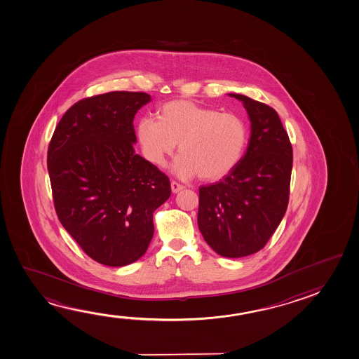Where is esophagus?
Instances as JSON below:
<instances>
[{"label":"esophagus","instance_id":"34e87169","mask_svg":"<svg viewBox=\"0 0 359 359\" xmlns=\"http://www.w3.org/2000/svg\"><path fill=\"white\" fill-rule=\"evenodd\" d=\"M182 189H184V187H182V184H179L177 182H171V191L172 193H179Z\"/></svg>","mask_w":359,"mask_h":359}]
</instances>
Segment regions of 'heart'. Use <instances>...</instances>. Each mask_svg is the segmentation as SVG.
Listing matches in <instances>:
<instances>
[{
	"instance_id": "b5f03b06",
	"label": "heart",
	"mask_w": 359,
	"mask_h": 359,
	"mask_svg": "<svg viewBox=\"0 0 359 359\" xmlns=\"http://www.w3.org/2000/svg\"><path fill=\"white\" fill-rule=\"evenodd\" d=\"M156 118H142L136 136L145 159L164 166L179 144L174 171L182 179L199 175L214 182L229 174L241 161L247 144V123L236 112H220L193 101L165 102Z\"/></svg>"
}]
</instances>
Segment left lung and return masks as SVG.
Masks as SVG:
<instances>
[{
	"instance_id": "obj_1",
	"label": "left lung",
	"mask_w": 359,
	"mask_h": 359,
	"mask_svg": "<svg viewBox=\"0 0 359 359\" xmlns=\"http://www.w3.org/2000/svg\"><path fill=\"white\" fill-rule=\"evenodd\" d=\"M252 123L247 153L222 180L199 189L198 225L214 252L226 258L257 253L287 212L293 147L278 112L248 96Z\"/></svg>"
}]
</instances>
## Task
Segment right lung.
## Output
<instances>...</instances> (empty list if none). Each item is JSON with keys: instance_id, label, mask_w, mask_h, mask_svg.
<instances>
[{"instance_id": "add662e5", "label": "right lung", "mask_w": 359, "mask_h": 359, "mask_svg": "<svg viewBox=\"0 0 359 359\" xmlns=\"http://www.w3.org/2000/svg\"><path fill=\"white\" fill-rule=\"evenodd\" d=\"M150 99L130 91L85 97L65 112L48 144L60 223L100 264L142 258L153 239V212L171 194L169 177L134 149V116Z\"/></svg>"}]
</instances>
